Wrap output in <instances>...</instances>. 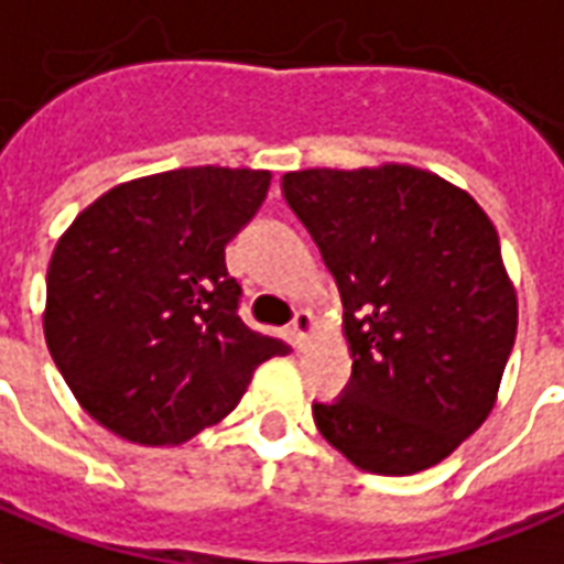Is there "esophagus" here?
<instances>
[{"mask_svg": "<svg viewBox=\"0 0 564 564\" xmlns=\"http://www.w3.org/2000/svg\"><path fill=\"white\" fill-rule=\"evenodd\" d=\"M314 314L311 311H299V314L293 316V344L299 346V349H304V344H307V337H311V332H314Z\"/></svg>", "mask_w": 564, "mask_h": 564, "instance_id": "34e87169", "label": "esophagus"}]
</instances>
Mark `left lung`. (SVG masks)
Instances as JSON below:
<instances>
[{"label": "left lung", "instance_id": "1", "mask_svg": "<svg viewBox=\"0 0 564 564\" xmlns=\"http://www.w3.org/2000/svg\"><path fill=\"white\" fill-rule=\"evenodd\" d=\"M283 197L344 302L346 398L314 421L358 469L415 475L490 415L517 337L494 220L463 187L410 164L299 170Z\"/></svg>", "mask_w": 564, "mask_h": 564}]
</instances>
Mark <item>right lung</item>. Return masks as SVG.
<instances>
[{"label":"right lung","mask_w":564,"mask_h":564,"mask_svg":"<svg viewBox=\"0 0 564 564\" xmlns=\"http://www.w3.org/2000/svg\"><path fill=\"white\" fill-rule=\"evenodd\" d=\"M269 185V170H170L110 187L62 232L44 337L101 427L178 445L227 419L265 358L290 352L241 323L224 253Z\"/></svg>","instance_id":"obj_1"}]
</instances>
